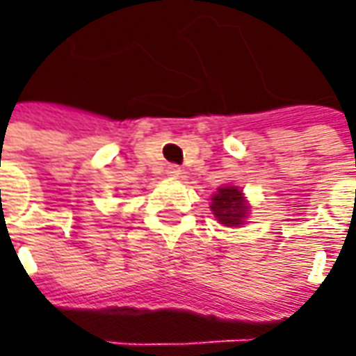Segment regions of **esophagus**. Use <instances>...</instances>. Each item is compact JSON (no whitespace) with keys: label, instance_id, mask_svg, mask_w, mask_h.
<instances>
[{"label":"esophagus","instance_id":"obj_1","mask_svg":"<svg viewBox=\"0 0 356 356\" xmlns=\"http://www.w3.org/2000/svg\"><path fill=\"white\" fill-rule=\"evenodd\" d=\"M180 166H176V164H168V166H166V176H168V178H172V180H174V178H178V176H180Z\"/></svg>","mask_w":356,"mask_h":356}]
</instances>
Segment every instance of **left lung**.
<instances>
[{"label":"left lung","instance_id":"8db88e82","mask_svg":"<svg viewBox=\"0 0 356 356\" xmlns=\"http://www.w3.org/2000/svg\"><path fill=\"white\" fill-rule=\"evenodd\" d=\"M210 210L220 224L227 227H239L248 218L250 206L238 186H224L218 188V192L212 196Z\"/></svg>","mask_w":356,"mask_h":356}]
</instances>
